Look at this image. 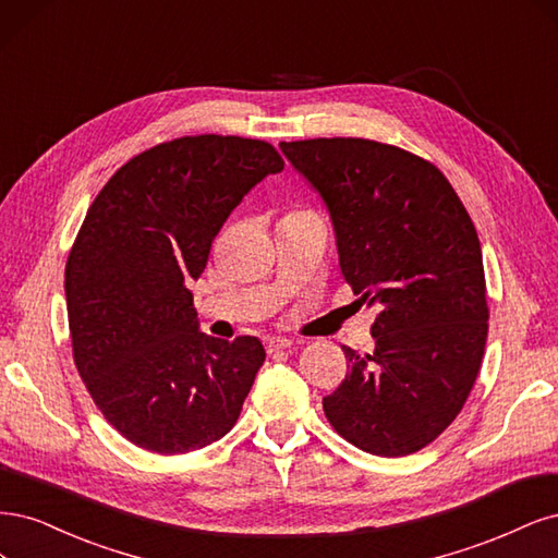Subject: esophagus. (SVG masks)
Segmentation results:
<instances>
[{"mask_svg": "<svg viewBox=\"0 0 558 558\" xmlns=\"http://www.w3.org/2000/svg\"><path fill=\"white\" fill-rule=\"evenodd\" d=\"M292 345H294V340L292 338H282V336H274V338L266 340V348H268V352H271V354L282 352V350H290Z\"/></svg>", "mask_w": 558, "mask_h": 558, "instance_id": "obj_1", "label": "esophagus"}]
</instances>
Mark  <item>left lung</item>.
Masks as SVG:
<instances>
[{
	"label": "left lung",
	"instance_id": "left-lung-1",
	"mask_svg": "<svg viewBox=\"0 0 558 558\" xmlns=\"http://www.w3.org/2000/svg\"><path fill=\"white\" fill-rule=\"evenodd\" d=\"M327 206L340 274L377 308L375 350L343 345L345 380L322 405L345 440L377 457L417 452L454 422L487 343L477 231L447 178L368 138L280 143Z\"/></svg>",
	"mask_w": 558,
	"mask_h": 558
}]
</instances>
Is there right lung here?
Wrapping results in <instances>:
<instances>
[{"mask_svg":"<svg viewBox=\"0 0 558 558\" xmlns=\"http://www.w3.org/2000/svg\"><path fill=\"white\" fill-rule=\"evenodd\" d=\"M284 161L241 136H185L120 167L64 268L74 362L111 426L157 454L229 434L264 364L255 336L202 331L190 282L243 196Z\"/></svg>","mask_w":558,"mask_h":558,"instance_id":"obj_1","label":"right lung"}]
</instances>
